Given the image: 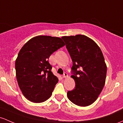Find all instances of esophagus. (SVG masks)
Listing matches in <instances>:
<instances>
[{
  "label": "esophagus",
  "mask_w": 123,
  "mask_h": 123,
  "mask_svg": "<svg viewBox=\"0 0 123 123\" xmlns=\"http://www.w3.org/2000/svg\"><path fill=\"white\" fill-rule=\"evenodd\" d=\"M68 76V74H67V73L66 72H65L64 74V75H63V76H62V77L63 78H67V77Z\"/></svg>",
  "instance_id": "obj_1"
}]
</instances>
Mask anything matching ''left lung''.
I'll return each mask as SVG.
<instances>
[{
	"label": "left lung",
	"mask_w": 123,
	"mask_h": 123,
	"mask_svg": "<svg viewBox=\"0 0 123 123\" xmlns=\"http://www.w3.org/2000/svg\"><path fill=\"white\" fill-rule=\"evenodd\" d=\"M66 47L72 58L75 87L67 93L68 99L79 106L94 103L106 82L107 66L100 47L84 35L63 36Z\"/></svg>",
	"instance_id": "1"
}]
</instances>
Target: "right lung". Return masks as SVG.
<instances>
[{
  "mask_svg": "<svg viewBox=\"0 0 123 123\" xmlns=\"http://www.w3.org/2000/svg\"><path fill=\"white\" fill-rule=\"evenodd\" d=\"M65 45L61 38L38 36L23 46L16 60V78L21 92L33 103L49 99L58 79L48 62L54 52Z\"/></svg>",
  "mask_w": 123,
  "mask_h": 123,
  "instance_id": "1",
  "label": "right lung"
}]
</instances>
